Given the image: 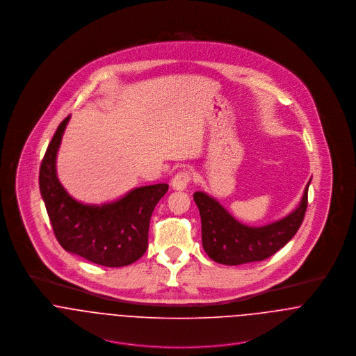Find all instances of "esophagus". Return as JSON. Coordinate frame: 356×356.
<instances>
[{
    "mask_svg": "<svg viewBox=\"0 0 356 356\" xmlns=\"http://www.w3.org/2000/svg\"><path fill=\"white\" fill-rule=\"evenodd\" d=\"M191 182H192V172L184 170V171H179L174 175V178L171 181V185L177 191H185Z\"/></svg>",
    "mask_w": 356,
    "mask_h": 356,
    "instance_id": "esophagus-1",
    "label": "esophagus"
}]
</instances>
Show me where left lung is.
<instances>
[{"mask_svg":"<svg viewBox=\"0 0 356 356\" xmlns=\"http://www.w3.org/2000/svg\"><path fill=\"white\" fill-rule=\"evenodd\" d=\"M307 184L300 205L284 219L261 227L236 220L215 199L196 192L193 199L202 216V238L207 254L220 264L236 266L259 261L280 251L296 234L308 204Z\"/></svg>","mask_w":356,"mask_h":356,"instance_id":"1","label":"left lung"}]
</instances>
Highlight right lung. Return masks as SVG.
I'll return each instance as SVG.
<instances>
[{
    "mask_svg": "<svg viewBox=\"0 0 356 356\" xmlns=\"http://www.w3.org/2000/svg\"><path fill=\"white\" fill-rule=\"evenodd\" d=\"M70 115L58 124L40 167V191L53 233L60 245L96 264L122 267L134 263L148 248L153 209L167 193V184L143 186L104 205L74 200L56 175V154Z\"/></svg>",
    "mask_w": 356,
    "mask_h": 356,
    "instance_id": "1",
    "label": "right lung"
}]
</instances>
